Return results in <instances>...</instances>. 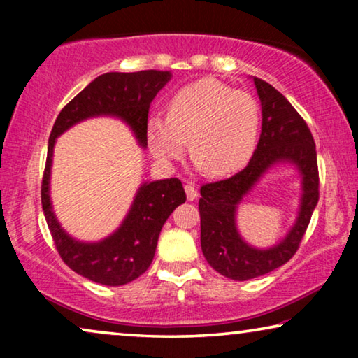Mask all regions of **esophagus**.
<instances>
[{
  "instance_id": "esophagus-1",
  "label": "esophagus",
  "mask_w": 358,
  "mask_h": 358,
  "mask_svg": "<svg viewBox=\"0 0 358 358\" xmlns=\"http://www.w3.org/2000/svg\"><path fill=\"white\" fill-rule=\"evenodd\" d=\"M185 195H187V200H190V202H194L195 199L199 197V192H197V189H195V185L192 184V182H187L185 184Z\"/></svg>"
}]
</instances>
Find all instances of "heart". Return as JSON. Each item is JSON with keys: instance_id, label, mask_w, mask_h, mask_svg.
<instances>
[{"instance_id": "heart-1", "label": "heart", "mask_w": 358, "mask_h": 358, "mask_svg": "<svg viewBox=\"0 0 358 358\" xmlns=\"http://www.w3.org/2000/svg\"><path fill=\"white\" fill-rule=\"evenodd\" d=\"M261 134V107L256 97L231 86L203 78L173 94L168 115L148 120L150 148L163 163L195 155V164L213 176L243 169L256 151Z\"/></svg>"}]
</instances>
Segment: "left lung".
Instances as JSON below:
<instances>
[{"label":"left lung","instance_id":"obj_1","mask_svg":"<svg viewBox=\"0 0 358 358\" xmlns=\"http://www.w3.org/2000/svg\"><path fill=\"white\" fill-rule=\"evenodd\" d=\"M252 81L262 109L257 148L246 168L238 174L202 185L199 200L203 256L218 273L239 282L261 277L290 261L320 199L316 145L306 122L275 87L256 76ZM282 162L295 165L301 174L299 217L287 236L272 248H254L237 231V205L268 169Z\"/></svg>","mask_w":358,"mask_h":358}]
</instances>
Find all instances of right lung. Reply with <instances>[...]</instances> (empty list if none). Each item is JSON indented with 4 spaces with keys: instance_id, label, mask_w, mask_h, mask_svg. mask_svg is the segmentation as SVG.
Here are the masks:
<instances>
[{
    "instance_id": "1",
    "label": "right lung",
    "mask_w": 358,
    "mask_h": 358,
    "mask_svg": "<svg viewBox=\"0 0 358 358\" xmlns=\"http://www.w3.org/2000/svg\"><path fill=\"white\" fill-rule=\"evenodd\" d=\"M171 76V71L158 70L106 73L73 97L53 124L42 179L43 215L63 262L96 283L119 287L146 272L155 257L161 228L174 208L185 202L182 182L178 178L143 182L136 190L129 213L114 233L97 243L78 241L62 228L53 213L50 202L53 146L70 127L91 117L107 115L125 122L138 145L146 148L150 104Z\"/></svg>"
}]
</instances>
